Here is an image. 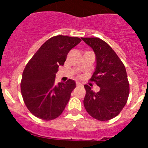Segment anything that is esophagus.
<instances>
[{"label":"esophagus","instance_id":"esophagus-1","mask_svg":"<svg viewBox=\"0 0 148 148\" xmlns=\"http://www.w3.org/2000/svg\"><path fill=\"white\" fill-rule=\"evenodd\" d=\"M77 86H82V84L79 82H77Z\"/></svg>","mask_w":148,"mask_h":148}]
</instances>
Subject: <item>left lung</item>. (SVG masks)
<instances>
[{"instance_id":"left-lung-1","label":"left lung","mask_w":148,"mask_h":148,"mask_svg":"<svg viewBox=\"0 0 148 148\" xmlns=\"http://www.w3.org/2000/svg\"><path fill=\"white\" fill-rule=\"evenodd\" d=\"M93 49L96 56V68L90 81L100 87L95 92L84 85L86 95L84 105L95 119L107 121L120 114L126 104L130 87L126 69L115 52L99 38H82Z\"/></svg>"}]
</instances>
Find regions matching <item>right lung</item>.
<instances>
[{
  "mask_svg": "<svg viewBox=\"0 0 148 148\" xmlns=\"http://www.w3.org/2000/svg\"><path fill=\"white\" fill-rule=\"evenodd\" d=\"M82 40L78 37L56 36L39 48L24 69L21 90L25 104L36 117L51 120L59 117L65 109L76 87L69 79L55 84L56 73L63 66L69 51Z\"/></svg>",
  "mask_w": 148,
  "mask_h": 148,
  "instance_id": "obj_1",
  "label": "right lung"
}]
</instances>
